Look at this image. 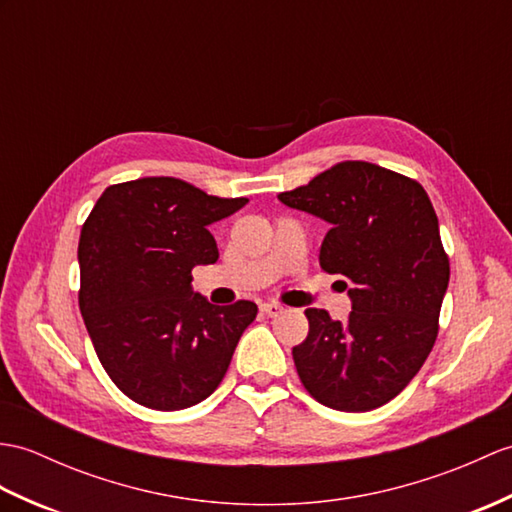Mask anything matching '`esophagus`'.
Segmentation results:
<instances>
[{
	"label": "esophagus",
	"mask_w": 512,
	"mask_h": 512,
	"mask_svg": "<svg viewBox=\"0 0 512 512\" xmlns=\"http://www.w3.org/2000/svg\"><path fill=\"white\" fill-rule=\"evenodd\" d=\"M261 312H264L270 318H275V316L283 314V307L279 303H275V301H268V303H261Z\"/></svg>",
	"instance_id": "obj_1"
}]
</instances>
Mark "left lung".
I'll return each mask as SVG.
<instances>
[{"mask_svg": "<svg viewBox=\"0 0 512 512\" xmlns=\"http://www.w3.org/2000/svg\"><path fill=\"white\" fill-rule=\"evenodd\" d=\"M325 220L320 268L342 275L349 320L305 310L307 338L292 349L305 390L327 408L368 412L419 373L438 336L449 257L425 189L375 163L342 161L279 194Z\"/></svg>", "mask_w": 512, "mask_h": 512, "instance_id": "1", "label": "left lung"}]
</instances>
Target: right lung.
I'll return each mask as SVG.
<instances>
[{
    "label": "right lung",
    "instance_id": "add662e5",
    "mask_svg": "<svg viewBox=\"0 0 512 512\" xmlns=\"http://www.w3.org/2000/svg\"><path fill=\"white\" fill-rule=\"evenodd\" d=\"M248 198H218L172 176L104 189L78 242L80 314L113 384L152 410H183L222 382L253 301L211 305L194 266L218 261L209 224Z\"/></svg>",
    "mask_w": 512,
    "mask_h": 512
}]
</instances>
